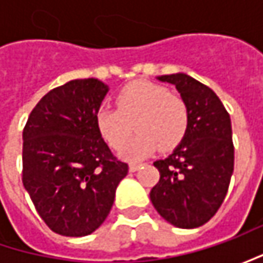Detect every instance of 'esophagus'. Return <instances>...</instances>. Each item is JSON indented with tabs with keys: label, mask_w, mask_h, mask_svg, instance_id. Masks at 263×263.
I'll use <instances>...</instances> for the list:
<instances>
[{
	"label": "esophagus",
	"mask_w": 263,
	"mask_h": 263,
	"mask_svg": "<svg viewBox=\"0 0 263 263\" xmlns=\"http://www.w3.org/2000/svg\"><path fill=\"white\" fill-rule=\"evenodd\" d=\"M140 168V164L139 162H132L130 165H128V170L132 171V173H135V171H137Z\"/></svg>",
	"instance_id": "obj_1"
}]
</instances>
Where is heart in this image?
<instances>
[{
    "mask_svg": "<svg viewBox=\"0 0 263 263\" xmlns=\"http://www.w3.org/2000/svg\"><path fill=\"white\" fill-rule=\"evenodd\" d=\"M116 108L101 106L95 121L99 135L114 149H120L132 136H137L121 151L126 159L147 157L155 147L168 151L181 142L189 127V106L183 98L171 95L167 87L137 80L116 96Z\"/></svg>",
    "mask_w": 263,
    "mask_h": 263,
    "instance_id": "obj_1",
    "label": "heart"
}]
</instances>
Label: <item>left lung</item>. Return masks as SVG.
<instances>
[{"mask_svg": "<svg viewBox=\"0 0 263 263\" xmlns=\"http://www.w3.org/2000/svg\"><path fill=\"white\" fill-rule=\"evenodd\" d=\"M174 85L189 106V127L171 155L158 159L151 190L158 214L178 228L206 224L224 202L234 170L231 120L217 93L184 73L157 77Z\"/></svg>", "mask_w": 263, "mask_h": 263, "instance_id": "8db88e82", "label": "left lung"}]
</instances>
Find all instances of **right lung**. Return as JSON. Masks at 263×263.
I'll use <instances>...</instances> for the list:
<instances>
[{"label":"right lung","mask_w":263,"mask_h":263,"mask_svg":"<svg viewBox=\"0 0 263 263\" xmlns=\"http://www.w3.org/2000/svg\"><path fill=\"white\" fill-rule=\"evenodd\" d=\"M109 89L77 79L49 90L23 130V186L57 234L83 237L108 217L128 165L98 132L95 116Z\"/></svg>","instance_id":"right-lung-1"}]
</instances>
